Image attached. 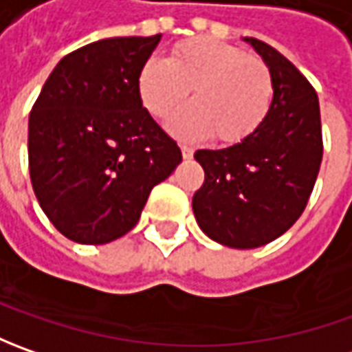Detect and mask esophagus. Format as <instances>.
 Segmentation results:
<instances>
[{"label": "esophagus", "instance_id": "1", "mask_svg": "<svg viewBox=\"0 0 352 352\" xmlns=\"http://www.w3.org/2000/svg\"><path fill=\"white\" fill-rule=\"evenodd\" d=\"M180 151H182L184 160H190V158L194 156V151H192L190 146H186V144H184V146H180Z\"/></svg>", "mask_w": 352, "mask_h": 352}]
</instances>
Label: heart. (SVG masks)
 <instances>
[{"label":"heart","mask_w":352,"mask_h":352,"mask_svg":"<svg viewBox=\"0 0 352 352\" xmlns=\"http://www.w3.org/2000/svg\"><path fill=\"white\" fill-rule=\"evenodd\" d=\"M172 135L199 141L213 135L221 144L252 137L270 111L274 84L268 66L243 48L199 36L180 43L170 58L148 56L137 76V91L144 109L156 119L168 117Z\"/></svg>","instance_id":"1"}]
</instances>
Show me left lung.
<instances>
[{
    "label": "left lung",
    "mask_w": 352,
    "mask_h": 352,
    "mask_svg": "<svg viewBox=\"0 0 352 352\" xmlns=\"http://www.w3.org/2000/svg\"><path fill=\"white\" fill-rule=\"evenodd\" d=\"M272 74L274 98L258 131L219 151H196L206 182L194 194L199 229L231 249H256L284 235L305 210L323 144L316 89L276 48L245 36Z\"/></svg>",
    "instance_id": "left-lung-1"
}]
</instances>
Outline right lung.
Masks as SVG:
<instances>
[{"instance_id":"1","label":"right lung","mask_w":352,"mask_h":352,"mask_svg":"<svg viewBox=\"0 0 352 352\" xmlns=\"http://www.w3.org/2000/svg\"><path fill=\"white\" fill-rule=\"evenodd\" d=\"M162 34L113 36L64 56L29 116V172L50 223L80 245L129 233L182 162L142 107L137 76Z\"/></svg>"}]
</instances>
